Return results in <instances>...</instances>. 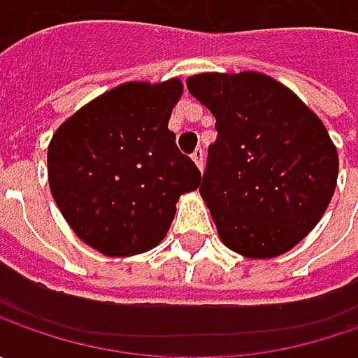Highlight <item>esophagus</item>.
Returning <instances> with one entry per match:
<instances>
[{"label":"esophagus","mask_w":358,"mask_h":358,"mask_svg":"<svg viewBox=\"0 0 358 358\" xmlns=\"http://www.w3.org/2000/svg\"><path fill=\"white\" fill-rule=\"evenodd\" d=\"M203 153H205L203 149H195V151H193V155H191V159L195 161V165H197L199 169H203Z\"/></svg>","instance_id":"1"}]
</instances>
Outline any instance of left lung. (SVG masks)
<instances>
[{"mask_svg":"<svg viewBox=\"0 0 358 358\" xmlns=\"http://www.w3.org/2000/svg\"><path fill=\"white\" fill-rule=\"evenodd\" d=\"M187 90L217 121L199 193L221 241L247 259L291 251L337 187V147L323 121L257 71L201 73Z\"/></svg>","mask_w":358,"mask_h":358,"instance_id":"8db88e82","label":"left lung"}]
</instances>
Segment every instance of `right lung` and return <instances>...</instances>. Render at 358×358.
<instances>
[{"mask_svg": "<svg viewBox=\"0 0 358 358\" xmlns=\"http://www.w3.org/2000/svg\"><path fill=\"white\" fill-rule=\"evenodd\" d=\"M179 79L129 81L83 105L53 133L48 177L59 211L83 243L107 257L159 245L175 203L201 173L167 129Z\"/></svg>", "mask_w": 358, "mask_h": 358, "instance_id": "add662e5", "label": "right lung"}]
</instances>
